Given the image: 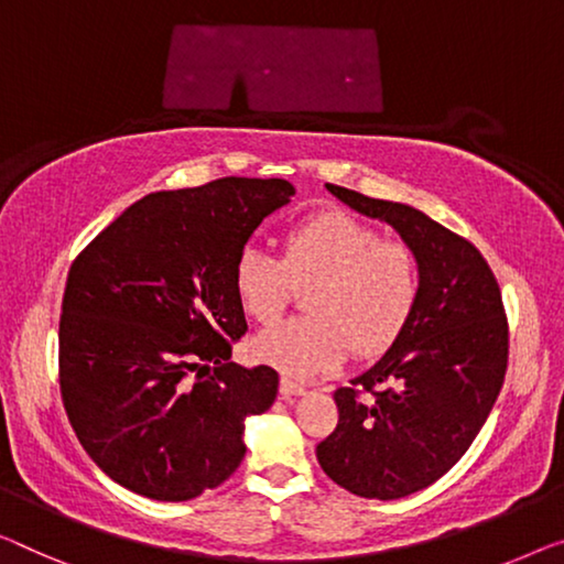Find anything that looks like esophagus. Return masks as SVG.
Instances as JSON below:
<instances>
[{
  "label": "esophagus",
  "mask_w": 564,
  "mask_h": 564,
  "mask_svg": "<svg viewBox=\"0 0 564 564\" xmlns=\"http://www.w3.org/2000/svg\"><path fill=\"white\" fill-rule=\"evenodd\" d=\"M279 390H281L283 398H293V394H304V392H306L304 384L293 382V380H289V377H281V384H279Z\"/></svg>",
  "instance_id": "34e87169"
}]
</instances>
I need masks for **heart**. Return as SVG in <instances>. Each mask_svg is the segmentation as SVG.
Here are the masks:
<instances>
[{
    "label": "heart",
    "instance_id": "heart-1",
    "mask_svg": "<svg viewBox=\"0 0 564 564\" xmlns=\"http://www.w3.org/2000/svg\"><path fill=\"white\" fill-rule=\"evenodd\" d=\"M314 285L301 316L253 341L260 362L291 377H314L344 362L349 349L375 357L398 339L420 293V263L408 242L347 213H322L283 235V258L246 246L232 268L240 308L258 324H273Z\"/></svg>",
    "mask_w": 564,
    "mask_h": 564
}]
</instances>
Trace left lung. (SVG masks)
Instances as JSON below:
<instances>
[{
  "instance_id": "1",
  "label": "left lung",
  "mask_w": 564,
  "mask_h": 564,
  "mask_svg": "<svg viewBox=\"0 0 564 564\" xmlns=\"http://www.w3.org/2000/svg\"><path fill=\"white\" fill-rule=\"evenodd\" d=\"M415 250L420 293L392 347L334 392L339 423L316 445L324 474L357 497H410L456 466L507 375L509 324L489 263L466 238L400 202L326 184Z\"/></svg>"
}]
</instances>
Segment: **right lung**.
<instances>
[{"label":"right lung","instance_id":"1","mask_svg":"<svg viewBox=\"0 0 564 564\" xmlns=\"http://www.w3.org/2000/svg\"><path fill=\"white\" fill-rule=\"evenodd\" d=\"M296 195L285 180L223 176L151 192L67 273L61 394L94 464L156 501L215 489L246 456V417L273 405L275 369L230 362L248 332L238 253Z\"/></svg>","mask_w":564,"mask_h":564}]
</instances>
